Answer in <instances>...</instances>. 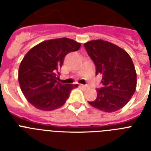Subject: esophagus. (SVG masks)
Returning <instances> with one entry per match:
<instances>
[{
  "instance_id": "34e87169",
  "label": "esophagus",
  "mask_w": 151,
  "mask_h": 151,
  "mask_svg": "<svg viewBox=\"0 0 151 151\" xmlns=\"http://www.w3.org/2000/svg\"><path fill=\"white\" fill-rule=\"evenodd\" d=\"M80 87L83 88H88L87 85H80Z\"/></svg>"
}]
</instances>
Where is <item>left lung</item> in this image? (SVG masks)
<instances>
[{
  "mask_svg": "<svg viewBox=\"0 0 151 151\" xmlns=\"http://www.w3.org/2000/svg\"><path fill=\"white\" fill-rule=\"evenodd\" d=\"M96 65V73L102 74L103 87L97 89L96 99L90 105L104 112H114L129 103L136 88V72L131 57L124 49L103 40L84 45Z\"/></svg>",
  "mask_w": 151,
  "mask_h": 151,
  "instance_id": "1",
  "label": "left lung"
}]
</instances>
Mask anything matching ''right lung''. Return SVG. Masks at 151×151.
<instances>
[{"label":"right lung","instance_id":"add662e5","mask_svg":"<svg viewBox=\"0 0 151 151\" xmlns=\"http://www.w3.org/2000/svg\"><path fill=\"white\" fill-rule=\"evenodd\" d=\"M81 43L72 39L45 41L27 52L19 68V83L22 93L31 105L45 111L63 105L71 90L78 85H63L58 81L64 58L78 51Z\"/></svg>","mask_w":151,"mask_h":151}]
</instances>
